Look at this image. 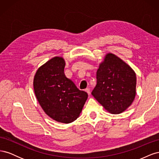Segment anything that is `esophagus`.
Listing matches in <instances>:
<instances>
[{
  "mask_svg": "<svg viewBox=\"0 0 159 159\" xmlns=\"http://www.w3.org/2000/svg\"><path fill=\"white\" fill-rule=\"evenodd\" d=\"M85 91H86V92L88 93V94L89 95H90V93H91V92H90V89H89V88H86L85 89Z\"/></svg>",
  "mask_w": 159,
  "mask_h": 159,
  "instance_id": "34e87169",
  "label": "esophagus"
}]
</instances>
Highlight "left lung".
I'll return each mask as SVG.
<instances>
[{"mask_svg": "<svg viewBox=\"0 0 159 159\" xmlns=\"http://www.w3.org/2000/svg\"><path fill=\"white\" fill-rule=\"evenodd\" d=\"M91 94L107 111L119 114L131 105L136 95V74L117 56L109 53L97 71Z\"/></svg>", "mask_w": 159, "mask_h": 159, "instance_id": "8db88e82", "label": "left lung"}]
</instances>
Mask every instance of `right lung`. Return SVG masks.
Masks as SVG:
<instances>
[{
    "label": "right lung",
    "mask_w": 159,
    "mask_h": 159,
    "mask_svg": "<svg viewBox=\"0 0 159 159\" xmlns=\"http://www.w3.org/2000/svg\"><path fill=\"white\" fill-rule=\"evenodd\" d=\"M65 64L63 57H53L38 68L33 84L44 111L57 122L70 123L79 117L88 95L66 78Z\"/></svg>",
    "instance_id": "add662e5"
}]
</instances>
